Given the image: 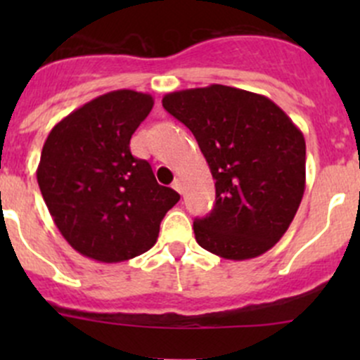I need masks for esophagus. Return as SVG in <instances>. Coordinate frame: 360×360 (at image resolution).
<instances>
[{
  "mask_svg": "<svg viewBox=\"0 0 360 360\" xmlns=\"http://www.w3.org/2000/svg\"><path fill=\"white\" fill-rule=\"evenodd\" d=\"M172 188H174V190H176V191H179V193H181V191H183V183H181L179 177H176V179H174Z\"/></svg>",
  "mask_w": 360,
  "mask_h": 360,
  "instance_id": "esophagus-1",
  "label": "esophagus"
}]
</instances>
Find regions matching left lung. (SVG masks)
<instances>
[{
	"label": "left lung",
	"instance_id": "8db88e82",
	"mask_svg": "<svg viewBox=\"0 0 360 360\" xmlns=\"http://www.w3.org/2000/svg\"><path fill=\"white\" fill-rule=\"evenodd\" d=\"M191 130L216 179V205L195 219L198 245L224 259H250L284 237L304 193L303 132L274 101L226 85L163 96Z\"/></svg>",
	"mask_w": 360,
	"mask_h": 360
}]
</instances>
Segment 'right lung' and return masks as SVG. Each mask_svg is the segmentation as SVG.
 I'll return each instance as SVG.
<instances>
[{
	"label": "right lung",
	"instance_id": "add662e5",
	"mask_svg": "<svg viewBox=\"0 0 360 360\" xmlns=\"http://www.w3.org/2000/svg\"><path fill=\"white\" fill-rule=\"evenodd\" d=\"M155 101L112 90L60 120L39 158V190L53 223L72 249L99 263L146 252L179 193L155 179L151 165L130 153V137Z\"/></svg>",
	"mask_w": 360,
	"mask_h": 360
}]
</instances>
